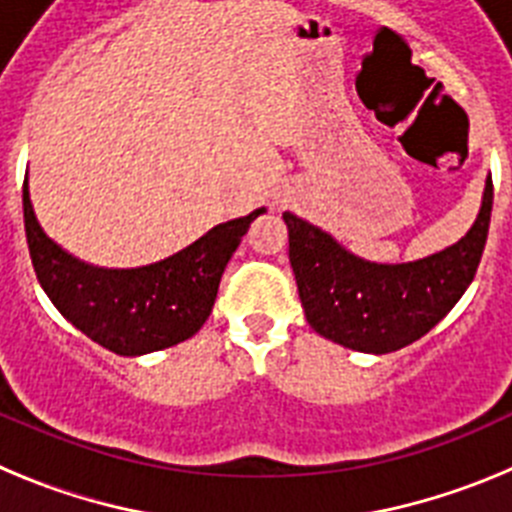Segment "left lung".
Listing matches in <instances>:
<instances>
[{"label":"left lung","mask_w":512,"mask_h":512,"mask_svg":"<svg viewBox=\"0 0 512 512\" xmlns=\"http://www.w3.org/2000/svg\"><path fill=\"white\" fill-rule=\"evenodd\" d=\"M492 215V179L472 228L454 246L405 264H374L284 212L289 264L315 333L361 354H390L425 336L449 315L477 274Z\"/></svg>","instance_id":"left-lung-1"}]
</instances>
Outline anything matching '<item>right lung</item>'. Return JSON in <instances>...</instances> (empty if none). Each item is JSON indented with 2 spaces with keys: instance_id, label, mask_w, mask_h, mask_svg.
<instances>
[{
  "instance_id": "1",
  "label": "right lung",
  "mask_w": 512,
  "mask_h": 512,
  "mask_svg": "<svg viewBox=\"0 0 512 512\" xmlns=\"http://www.w3.org/2000/svg\"><path fill=\"white\" fill-rule=\"evenodd\" d=\"M25 235L40 287L87 338L117 356H143L192 338L210 318L225 266L264 207L215 225L192 246L138 269H102L63 251L40 228L22 187Z\"/></svg>"
}]
</instances>
